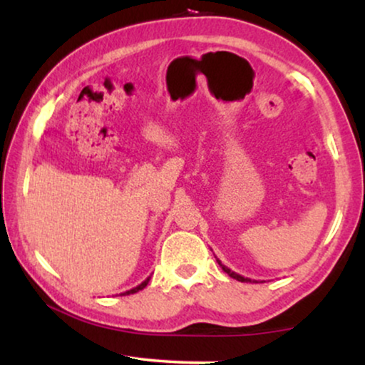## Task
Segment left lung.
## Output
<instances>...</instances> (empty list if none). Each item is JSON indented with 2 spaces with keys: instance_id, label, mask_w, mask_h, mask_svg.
<instances>
[{
  "instance_id": "8db88e82",
  "label": "left lung",
  "mask_w": 365,
  "mask_h": 365,
  "mask_svg": "<svg viewBox=\"0 0 365 365\" xmlns=\"http://www.w3.org/2000/svg\"><path fill=\"white\" fill-rule=\"evenodd\" d=\"M216 261H217V264H219V266H221V267H222V271L227 274V276H231L232 279H236V281H241V282H252V279H249V277H244V276H241V274L234 272V271H231V269H229V267H226V266H224V264H222L221 261H219V259H217V257H216ZM254 282H257V281H254Z\"/></svg>"
}]
</instances>
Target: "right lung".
<instances>
[{
  "label": "right lung",
  "instance_id": "right-lung-1",
  "mask_svg": "<svg viewBox=\"0 0 365 365\" xmlns=\"http://www.w3.org/2000/svg\"><path fill=\"white\" fill-rule=\"evenodd\" d=\"M149 279H151V277H148V279H146V281H143L141 284H139V286H136V287H133V289H129V291H126V292H123V294H121V296H129V294H136V292H139V291H143V289L148 286Z\"/></svg>",
  "mask_w": 365,
  "mask_h": 365
}]
</instances>
